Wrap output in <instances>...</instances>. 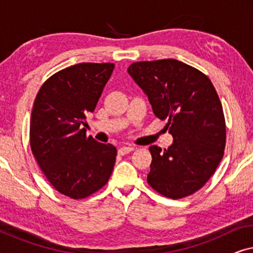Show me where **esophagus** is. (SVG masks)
Returning a JSON list of instances; mask_svg holds the SVG:
<instances>
[{"instance_id":"esophagus-1","label":"esophagus","mask_w":253,"mask_h":253,"mask_svg":"<svg viewBox=\"0 0 253 253\" xmlns=\"http://www.w3.org/2000/svg\"><path fill=\"white\" fill-rule=\"evenodd\" d=\"M133 150H134V147H132V146H123L119 150V154L120 155H126L127 153H130V152H132Z\"/></svg>"}]
</instances>
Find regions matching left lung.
I'll use <instances>...</instances> for the list:
<instances>
[{
	"instance_id": "obj_1",
	"label": "left lung",
	"mask_w": 253,
	"mask_h": 253,
	"mask_svg": "<svg viewBox=\"0 0 253 253\" xmlns=\"http://www.w3.org/2000/svg\"><path fill=\"white\" fill-rule=\"evenodd\" d=\"M127 72L174 138L165 150L150 147L148 184L171 199L192 195L214 174L226 146L223 109L212 82L174 58L134 62Z\"/></svg>"
}]
</instances>
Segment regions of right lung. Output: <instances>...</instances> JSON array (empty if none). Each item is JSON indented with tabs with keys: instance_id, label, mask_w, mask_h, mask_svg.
<instances>
[{
	"instance_id": "obj_1",
	"label": "right lung",
	"mask_w": 253,
	"mask_h": 253,
	"mask_svg": "<svg viewBox=\"0 0 253 253\" xmlns=\"http://www.w3.org/2000/svg\"><path fill=\"white\" fill-rule=\"evenodd\" d=\"M113 63H79L43 83L30 121L31 150L48 181L62 195L82 199L108 182L116 147L86 136V114L94 112Z\"/></svg>"
}]
</instances>
